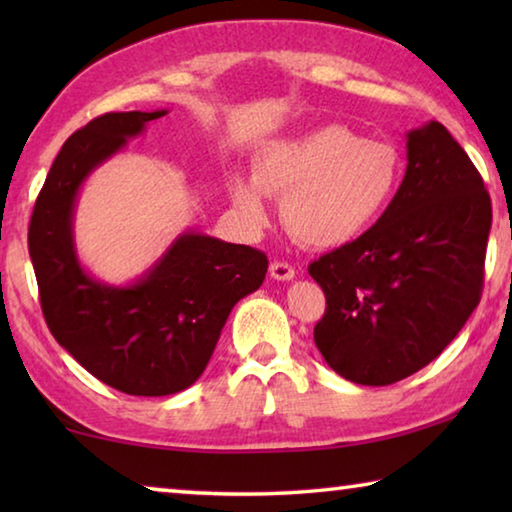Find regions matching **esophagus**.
<instances>
[{
	"instance_id": "esophagus-1",
	"label": "esophagus",
	"mask_w": 512,
	"mask_h": 512,
	"mask_svg": "<svg viewBox=\"0 0 512 512\" xmlns=\"http://www.w3.org/2000/svg\"><path fill=\"white\" fill-rule=\"evenodd\" d=\"M271 277L273 280H280V282H287L296 277V268L287 262H273L271 264Z\"/></svg>"
}]
</instances>
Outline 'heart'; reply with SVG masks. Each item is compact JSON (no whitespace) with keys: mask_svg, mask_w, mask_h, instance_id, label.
<instances>
[{"mask_svg":"<svg viewBox=\"0 0 512 512\" xmlns=\"http://www.w3.org/2000/svg\"><path fill=\"white\" fill-rule=\"evenodd\" d=\"M402 160L395 146L332 124L268 144L253 180H232V198L250 223L266 219L264 196L282 198V221L300 244L334 248L375 223L397 192Z\"/></svg>","mask_w":512,"mask_h":512,"instance_id":"b5f03b06","label":"heart"}]
</instances>
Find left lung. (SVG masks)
Instances as JSON below:
<instances>
[{"instance_id": "8db88e82", "label": "left lung", "mask_w": 512, "mask_h": 512, "mask_svg": "<svg viewBox=\"0 0 512 512\" xmlns=\"http://www.w3.org/2000/svg\"><path fill=\"white\" fill-rule=\"evenodd\" d=\"M406 158L379 221L309 264L327 300L316 348L363 386L395 384L427 366L481 300L492 225L481 173L438 121L406 135Z\"/></svg>"}]
</instances>
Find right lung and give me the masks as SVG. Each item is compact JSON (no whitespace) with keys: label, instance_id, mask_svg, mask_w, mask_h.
<instances>
[{"label":"right lung","instance_id":"right-lung-1","mask_svg":"<svg viewBox=\"0 0 512 512\" xmlns=\"http://www.w3.org/2000/svg\"><path fill=\"white\" fill-rule=\"evenodd\" d=\"M167 115L108 112L63 144L29 225V255L49 332L81 366L121 393L162 397L203 375L232 307L262 287V250L187 230L140 280L112 287L92 277L74 244L85 178L149 121Z\"/></svg>","mask_w":512,"mask_h":512}]
</instances>
